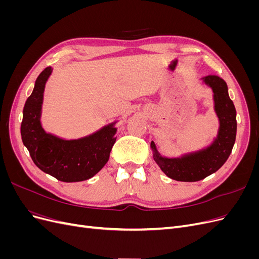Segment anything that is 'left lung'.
<instances>
[{"label": "left lung", "mask_w": 259, "mask_h": 259, "mask_svg": "<svg viewBox=\"0 0 259 259\" xmlns=\"http://www.w3.org/2000/svg\"><path fill=\"white\" fill-rule=\"evenodd\" d=\"M214 93L215 111L219 119L218 135L210 146L180 158H163L151 142L153 159L167 177L177 182H198L221 168L232 151L237 135V111L227 83L217 75L203 77Z\"/></svg>", "instance_id": "1"}]
</instances>
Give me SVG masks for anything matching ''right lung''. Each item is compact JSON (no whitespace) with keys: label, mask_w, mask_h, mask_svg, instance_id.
<instances>
[{"label":"right lung","mask_w":259,"mask_h":259,"mask_svg":"<svg viewBox=\"0 0 259 259\" xmlns=\"http://www.w3.org/2000/svg\"><path fill=\"white\" fill-rule=\"evenodd\" d=\"M52 71V67H48L37 76L33 92L23 107L22 143L44 173L65 183L83 182L96 175L108 162L116 139L115 122L92 135L72 140L46 133L40 119L45 84Z\"/></svg>","instance_id":"add662e5"}]
</instances>
